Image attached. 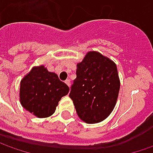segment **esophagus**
I'll list each match as a JSON object with an SVG mask.
<instances>
[{
    "label": "esophagus",
    "mask_w": 153,
    "mask_h": 153,
    "mask_svg": "<svg viewBox=\"0 0 153 153\" xmlns=\"http://www.w3.org/2000/svg\"><path fill=\"white\" fill-rule=\"evenodd\" d=\"M65 83H66V84H67L69 87L71 86V81H70V80H66V81H65Z\"/></svg>",
    "instance_id": "34e87169"
}]
</instances>
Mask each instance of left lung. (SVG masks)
Returning a JSON list of instances; mask_svg holds the SVG:
<instances>
[{"mask_svg":"<svg viewBox=\"0 0 153 153\" xmlns=\"http://www.w3.org/2000/svg\"><path fill=\"white\" fill-rule=\"evenodd\" d=\"M70 93L80 119L87 123L105 120L113 111L120 89L117 65L96 51L88 52L76 65Z\"/></svg>","mask_w":153,"mask_h":153,"instance_id":"8db88e82","label":"left lung"}]
</instances>
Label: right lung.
Returning <instances> with one entry per match:
<instances>
[{"label":"right lung","mask_w":153,"mask_h":153,"mask_svg":"<svg viewBox=\"0 0 153 153\" xmlns=\"http://www.w3.org/2000/svg\"><path fill=\"white\" fill-rule=\"evenodd\" d=\"M69 90L57 74L48 71L44 65L34 66L21 80L19 100L28 111L44 118L54 113L59 101Z\"/></svg>","instance_id":"right-lung-1"}]
</instances>
